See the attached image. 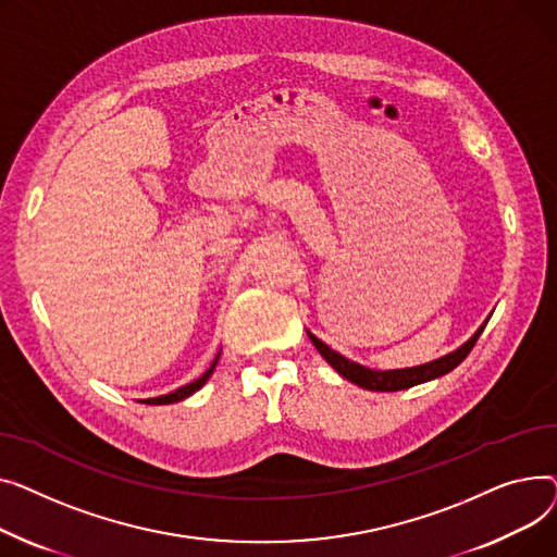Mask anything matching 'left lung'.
<instances>
[{
  "label": "left lung",
  "instance_id": "8db88e82",
  "mask_svg": "<svg viewBox=\"0 0 557 557\" xmlns=\"http://www.w3.org/2000/svg\"><path fill=\"white\" fill-rule=\"evenodd\" d=\"M485 323H487V319H485ZM485 323L481 325V329L463 346H459L454 352H449L445 357H438V359H434V362H428V364L411 367V369H396V371L367 369L362 364L352 362V359L339 355L331 346H325L310 331H308V337L314 344V348L321 352V357L325 359V362H329L348 382L362 386V388H369V391H403V388H409V386H416V384H422V382L436 380V377H441V375H445V373H449V371H454L456 367H459L463 359L470 355V350L474 348L476 339L481 337V333L485 329Z\"/></svg>",
  "mask_w": 557,
  "mask_h": 557
}]
</instances>
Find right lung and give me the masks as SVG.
<instances>
[{
    "label": "right lung",
    "instance_id": "add662e5",
    "mask_svg": "<svg viewBox=\"0 0 557 557\" xmlns=\"http://www.w3.org/2000/svg\"><path fill=\"white\" fill-rule=\"evenodd\" d=\"M218 359H220V352L215 355V359H213V364L198 377V380H193V382H188V384H184V386H180V388H175V391H171V394H166V396H159V398H148V400H141V403H146V405H171V403H180V400H184V398H188V396H193L195 391L198 388H202L205 384H207V380L211 377V373L215 371V364H218Z\"/></svg>",
    "mask_w": 557,
    "mask_h": 557
}]
</instances>
